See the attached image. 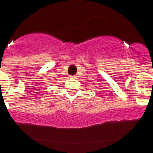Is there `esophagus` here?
Wrapping results in <instances>:
<instances>
[{
	"label": "esophagus",
	"instance_id": "1",
	"mask_svg": "<svg viewBox=\"0 0 153 153\" xmlns=\"http://www.w3.org/2000/svg\"><path fill=\"white\" fill-rule=\"evenodd\" d=\"M70 78H71V79H74V78H76V77H75V76H70Z\"/></svg>",
	"mask_w": 153,
	"mask_h": 153
}]
</instances>
